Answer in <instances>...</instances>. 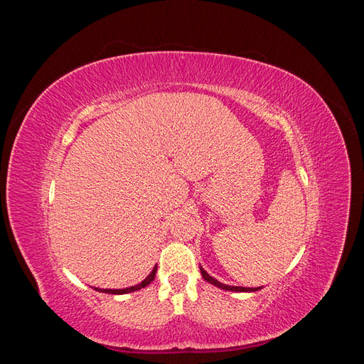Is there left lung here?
Masks as SVG:
<instances>
[{
	"label": "left lung",
	"mask_w": 364,
	"mask_h": 364,
	"mask_svg": "<svg viewBox=\"0 0 364 364\" xmlns=\"http://www.w3.org/2000/svg\"><path fill=\"white\" fill-rule=\"evenodd\" d=\"M200 273H202V277H203V279H205V281H208L209 284L215 285V287H218V289H223V290H228V291H257V290H259V289H261V287H255V289H252V287H234V285H226V284H222L220 281H217L215 278L209 277V274L202 269V266H200Z\"/></svg>",
	"instance_id": "left-lung-1"
}]
</instances>
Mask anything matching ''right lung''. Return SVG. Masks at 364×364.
<instances>
[{"instance_id": "1", "label": "right lung", "mask_w": 364, "mask_h": 364, "mask_svg": "<svg viewBox=\"0 0 364 364\" xmlns=\"http://www.w3.org/2000/svg\"><path fill=\"white\" fill-rule=\"evenodd\" d=\"M156 270H158V266L153 267L151 273L149 274V277H147L144 281H142V282H141V284H138V285H134V287H129V289H118V290H112V289H95V290H97V291H102V293H109V294H126V293L136 291V290H141V289L147 287V285H149L153 279H155Z\"/></svg>"}]
</instances>
